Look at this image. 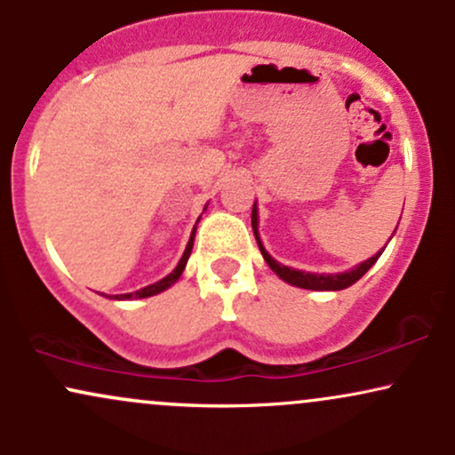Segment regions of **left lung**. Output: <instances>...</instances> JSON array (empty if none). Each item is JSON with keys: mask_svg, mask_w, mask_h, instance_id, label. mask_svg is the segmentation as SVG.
I'll return each mask as SVG.
<instances>
[{"mask_svg": "<svg viewBox=\"0 0 455 455\" xmlns=\"http://www.w3.org/2000/svg\"><path fill=\"white\" fill-rule=\"evenodd\" d=\"M252 231H254V237H257V243L260 248V254H263V259L267 260V265L271 267L274 274H278V278H282L284 282H289V284L293 286H299V289H307V291H342L347 289V286H351L357 282L362 275L372 267L374 263H377L380 252L374 254L372 259L363 260V263H359L357 267L348 269V271H342V274H307V271H299V269H293V267H286V265L278 263V260L271 259V254L267 250L263 248V242H260L259 237V210H257V203L252 205Z\"/></svg>", "mask_w": 455, "mask_h": 455, "instance_id": "8db88e82", "label": "left lung"}]
</instances>
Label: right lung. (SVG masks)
<instances>
[{"label": "right lung", "instance_id": "1", "mask_svg": "<svg viewBox=\"0 0 455 455\" xmlns=\"http://www.w3.org/2000/svg\"><path fill=\"white\" fill-rule=\"evenodd\" d=\"M201 218V216H198ZM198 222V220H196ZM195 233H196V224H195V228H192V233H190V239H188V245H186V250H184V254H181V259H180V263H177V267L171 271L169 275H166V278H162V280H158V282H154V284H149V286H145V289H140V291H137V293H126V295H113V299H143V297H151V295H158V293H162V291H166L169 289V286H173L177 280H180V275H181V271H184V267H186V263H188V257H190V252H192V245H195Z\"/></svg>", "mask_w": 455, "mask_h": 455}]
</instances>
